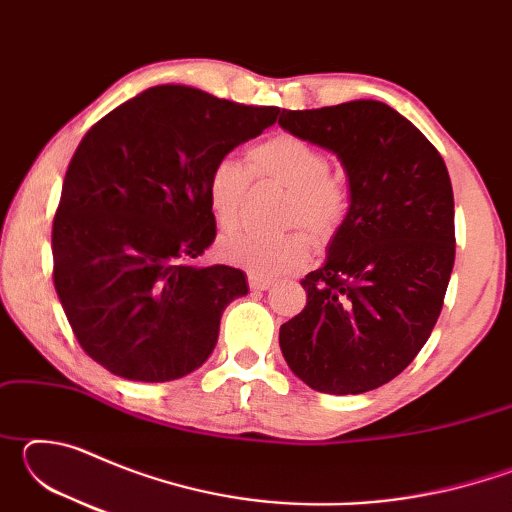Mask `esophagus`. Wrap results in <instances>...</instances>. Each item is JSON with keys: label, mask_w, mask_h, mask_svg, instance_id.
<instances>
[{"label": "esophagus", "mask_w": 512, "mask_h": 512, "mask_svg": "<svg viewBox=\"0 0 512 512\" xmlns=\"http://www.w3.org/2000/svg\"><path fill=\"white\" fill-rule=\"evenodd\" d=\"M248 287L253 291H266L273 287V280H268V277H255V275H248Z\"/></svg>", "instance_id": "34e87169"}]
</instances>
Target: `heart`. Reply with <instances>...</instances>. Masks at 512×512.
Instances as JSON below:
<instances>
[{"label": "heart", "mask_w": 512, "mask_h": 512, "mask_svg": "<svg viewBox=\"0 0 512 512\" xmlns=\"http://www.w3.org/2000/svg\"><path fill=\"white\" fill-rule=\"evenodd\" d=\"M253 178L289 189L282 221L307 228L316 244L332 239L348 216V187L339 176L329 173L325 151L298 135L277 133L248 151V167L232 158H223L212 167L207 176V203L221 228H235L241 221ZM219 253L225 262L250 275L277 277L307 262L311 241L300 228L282 235L232 230L221 237Z\"/></svg>", "instance_id": "b5f03b06"}]
</instances>
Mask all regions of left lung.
<instances>
[{
  "label": "left lung",
  "instance_id": "1",
  "mask_svg": "<svg viewBox=\"0 0 512 512\" xmlns=\"http://www.w3.org/2000/svg\"><path fill=\"white\" fill-rule=\"evenodd\" d=\"M284 131L336 153L350 207L307 305L280 327L293 375L329 395L388 384L418 357L452 277V180L427 137L381 101L282 110Z\"/></svg>",
  "mask_w": 512,
  "mask_h": 512
}]
</instances>
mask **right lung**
I'll use <instances>...</instances> for the list:
<instances>
[{
  "label": "right lung",
  "instance_id": "right-lung-1",
  "mask_svg": "<svg viewBox=\"0 0 512 512\" xmlns=\"http://www.w3.org/2000/svg\"><path fill=\"white\" fill-rule=\"evenodd\" d=\"M277 115L155 85L85 133L51 230L54 287L81 348L112 375L171 381L212 354L248 282L239 268L194 266L216 237L207 176Z\"/></svg>",
  "mask_w": 512,
  "mask_h": 512
}]
</instances>
